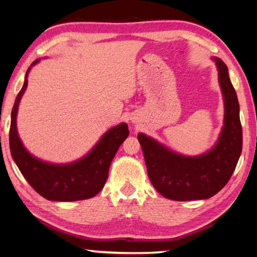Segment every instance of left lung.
Listing matches in <instances>:
<instances>
[{"label":"left lung","mask_w":257,"mask_h":257,"mask_svg":"<svg viewBox=\"0 0 257 257\" xmlns=\"http://www.w3.org/2000/svg\"><path fill=\"white\" fill-rule=\"evenodd\" d=\"M214 60L225 113L221 136L210 152L191 158L171 152L144 134L137 136L152 185L161 195L173 201L214 196L231 178L241 153L242 130L236 90L230 81L228 67L221 59Z\"/></svg>","instance_id":"8db88e82"}]
</instances>
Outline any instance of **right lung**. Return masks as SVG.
I'll return each mask as SVG.
<instances>
[{
    "label": "right lung",
    "instance_id": "add662e5",
    "mask_svg": "<svg viewBox=\"0 0 257 257\" xmlns=\"http://www.w3.org/2000/svg\"><path fill=\"white\" fill-rule=\"evenodd\" d=\"M37 62L40 60L35 61L32 66ZM27 73L11 113L9 141L16 164L28 184L50 201L71 202L94 197L105 185L112 160L129 135L128 125L121 123L107 130L85 158L73 163L52 164L34 158L26 151L17 132V112L20 98L27 88Z\"/></svg>",
    "mask_w": 257,
    "mask_h": 257
}]
</instances>
